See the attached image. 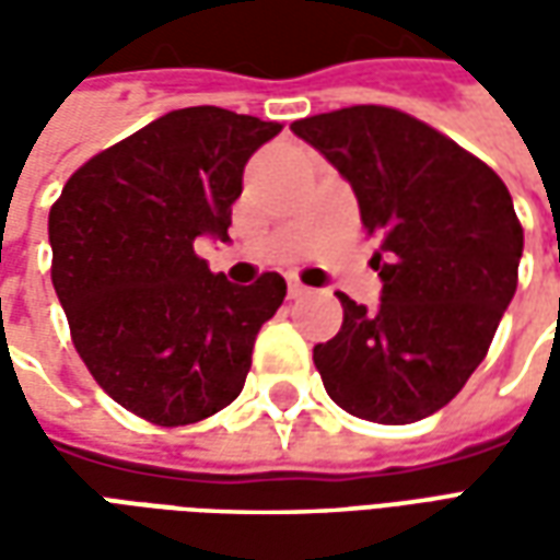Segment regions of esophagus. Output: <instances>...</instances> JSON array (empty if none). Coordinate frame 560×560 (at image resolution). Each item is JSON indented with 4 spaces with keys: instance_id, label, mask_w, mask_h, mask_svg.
I'll return each instance as SVG.
<instances>
[{
    "instance_id": "esophagus-1",
    "label": "esophagus",
    "mask_w": 560,
    "mask_h": 560,
    "mask_svg": "<svg viewBox=\"0 0 560 560\" xmlns=\"http://www.w3.org/2000/svg\"><path fill=\"white\" fill-rule=\"evenodd\" d=\"M305 293H308V288H305L303 281L288 279V296H291V300H300V296H305Z\"/></svg>"
}]
</instances>
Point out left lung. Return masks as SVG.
<instances>
[{
  "mask_svg": "<svg viewBox=\"0 0 560 560\" xmlns=\"http://www.w3.org/2000/svg\"><path fill=\"white\" fill-rule=\"evenodd\" d=\"M351 183L381 248V305L339 293L345 320L315 345L329 399L384 425L441 411L492 345L516 293L522 224L501 176L420 119L357 104L293 122Z\"/></svg>",
  "mask_w": 560,
  "mask_h": 560,
  "instance_id": "left-lung-1",
  "label": "left lung"
}]
</instances>
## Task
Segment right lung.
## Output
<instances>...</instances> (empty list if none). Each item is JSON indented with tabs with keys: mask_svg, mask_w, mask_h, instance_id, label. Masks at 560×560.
I'll use <instances>...</instances> for the list:
<instances>
[{
	"mask_svg": "<svg viewBox=\"0 0 560 560\" xmlns=\"http://www.w3.org/2000/svg\"><path fill=\"white\" fill-rule=\"evenodd\" d=\"M279 122L221 107L171 110L80 167L50 209L54 288L98 387L155 425H188L243 393L279 272L240 288L197 257L228 243L248 159Z\"/></svg>",
	"mask_w": 560,
	"mask_h": 560,
	"instance_id": "add662e5",
	"label": "right lung"
}]
</instances>
